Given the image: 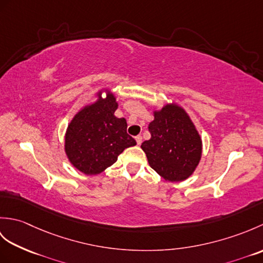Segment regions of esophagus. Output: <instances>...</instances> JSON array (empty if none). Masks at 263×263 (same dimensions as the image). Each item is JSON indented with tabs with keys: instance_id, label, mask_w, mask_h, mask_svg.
<instances>
[{
	"instance_id": "esophagus-1",
	"label": "esophagus",
	"mask_w": 263,
	"mask_h": 263,
	"mask_svg": "<svg viewBox=\"0 0 263 263\" xmlns=\"http://www.w3.org/2000/svg\"><path fill=\"white\" fill-rule=\"evenodd\" d=\"M136 141H137L138 146H140L141 142H142V137H141V136H137V137H136Z\"/></svg>"
}]
</instances>
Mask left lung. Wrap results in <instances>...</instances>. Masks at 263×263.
<instances>
[{
	"instance_id": "left-lung-1",
	"label": "left lung",
	"mask_w": 263,
	"mask_h": 263,
	"mask_svg": "<svg viewBox=\"0 0 263 263\" xmlns=\"http://www.w3.org/2000/svg\"><path fill=\"white\" fill-rule=\"evenodd\" d=\"M148 128L152 138L141 149L150 167L165 181L182 182L191 176L202 156V139L191 117L176 103L154 107Z\"/></svg>"
}]
</instances>
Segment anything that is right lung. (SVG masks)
<instances>
[{
  "label": "right lung",
  "mask_w": 263,
  "mask_h": 263,
  "mask_svg": "<svg viewBox=\"0 0 263 263\" xmlns=\"http://www.w3.org/2000/svg\"><path fill=\"white\" fill-rule=\"evenodd\" d=\"M105 93L106 96L102 97ZM92 102L77 111L66 127L64 152L71 165L86 175H98L137 142L126 133V120L114 115L115 93L102 88Z\"/></svg>",
  "instance_id": "obj_1"
}]
</instances>
